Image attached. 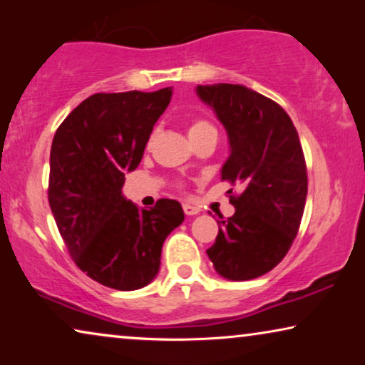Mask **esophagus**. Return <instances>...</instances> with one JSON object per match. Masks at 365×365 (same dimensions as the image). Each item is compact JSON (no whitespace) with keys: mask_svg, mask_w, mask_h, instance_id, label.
Wrapping results in <instances>:
<instances>
[{"mask_svg":"<svg viewBox=\"0 0 365 365\" xmlns=\"http://www.w3.org/2000/svg\"><path fill=\"white\" fill-rule=\"evenodd\" d=\"M182 209L186 216H196V214H199V211H201V209L197 206H192V204H182Z\"/></svg>","mask_w":365,"mask_h":365,"instance_id":"obj_1","label":"esophagus"}]
</instances>
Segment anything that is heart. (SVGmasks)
Masks as SVG:
<instances>
[{"label": "heart", "mask_w": 365, "mask_h": 365, "mask_svg": "<svg viewBox=\"0 0 365 365\" xmlns=\"http://www.w3.org/2000/svg\"><path fill=\"white\" fill-rule=\"evenodd\" d=\"M206 134H217L212 123L206 121V119H194V121L189 123L187 136L191 139V143L196 141L199 138L206 136Z\"/></svg>", "instance_id": "b5f03b06"}]
</instances>
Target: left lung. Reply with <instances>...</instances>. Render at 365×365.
<instances>
[{
  "mask_svg": "<svg viewBox=\"0 0 365 365\" xmlns=\"http://www.w3.org/2000/svg\"><path fill=\"white\" fill-rule=\"evenodd\" d=\"M229 138L221 179L241 187L229 196L236 212L217 221L207 256L219 276L249 281L277 266L297 236L307 197V169L299 134L276 101L241 84L197 86ZM232 194V189H229Z\"/></svg>",
  "mask_w": 365,
  "mask_h": 365,
  "instance_id": "left-lung-1",
  "label": "left lung"
}]
</instances>
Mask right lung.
<instances>
[{
  "label": "right lung",
  "mask_w": 365,
  "mask_h": 365,
  "mask_svg": "<svg viewBox=\"0 0 365 365\" xmlns=\"http://www.w3.org/2000/svg\"><path fill=\"white\" fill-rule=\"evenodd\" d=\"M173 89L98 93L58 128L49 154L48 201L76 266L118 291L156 277L163 244L184 221L181 204L159 199L139 209L123 196Z\"/></svg>",
  "instance_id": "obj_1"
}]
</instances>
